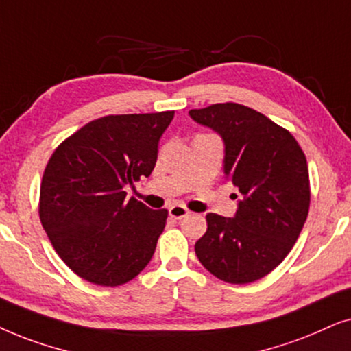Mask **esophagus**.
Wrapping results in <instances>:
<instances>
[{
    "instance_id": "1",
    "label": "esophagus",
    "mask_w": 351,
    "mask_h": 351,
    "mask_svg": "<svg viewBox=\"0 0 351 351\" xmlns=\"http://www.w3.org/2000/svg\"><path fill=\"white\" fill-rule=\"evenodd\" d=\"M168 213H170V217H171V218H175V219H181V218L188 217V215H189V210L186 208V207H183V205L175 204V205H171L170 208H168Z\"/></svg>"
}]
</instances>
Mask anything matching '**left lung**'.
<instances>
[{"mask_svg":"<svg viewBox=\"0 0 351 351\" xmlns=\"http://www.w3.org/2000/svg\"><path fill=\"white\" fill-rule=\"evenodd\" d=\"M189 117L221 138L223 173L237 189L234 217L208 213L195 255L221 281L254 282L286 258L305 224V154L287 130L250 107L226 102L193 109Z\"/></svg>","mask_w":351,"mask_h":351,"instance_id":"8db88e82","label":"left lung"}]
</instances>
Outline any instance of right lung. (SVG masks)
<instances>
[{
    "instance_id": "right-lung-1",
    "label": "right lung",
    "mask_w": 351,
    "mask_h": 351,
    "mask_svg": "<svg viewBox=\"0 0 351 351\" xmlns=\"http://www.w3.org/2000/svg\"><path fill=\"white\" fill-rule=\"evenodd\" d=\"M173 115L102 117L51 156L40 188V219L58 255L85 281L121 286L151 261L168 212L127 199L125 188L152 173Z\"/></svg>"
}]
</instances>
